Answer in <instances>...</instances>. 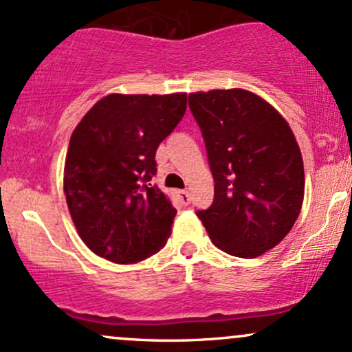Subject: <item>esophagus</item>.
<instances>
[{"label":"esophagus","mask_w":352,"mask_h":352,"mask_svg":"<svg viewBox=\"0 0 352 352\" xmlns=\"http://www.w3.org/2000/svg\"><path fill=\"white\" fill-rule=\"evenodd\" d=\"M179 199H180V201L184 205H188L190 204V193L187 192V190H179Z\"/></svg>","instance_id":"obj_1"}]
</instances>
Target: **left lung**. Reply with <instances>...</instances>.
Masks as SVG:
<instances>
[{
    "label": "left lung",
    "mask_w": 352,
    "mask_h": 352,
    "mask_svg": "<svg viewBox=\"0 0 352 352\" xmlns=\"http://www.w3.org/2000/svg\"><path fill=\"white\" fill-rule=\"evenodd\" d=\"M215 182L199 210L213 245L240 258L263 254L289 233L301 212L305 167L288 122L245 89L188 96Z\"/></svg>",
    "instance_id": "8db88e82"
}]
</instances>
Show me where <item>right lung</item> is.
Masks as SVG:
<instances>
[{"instance_id": "1", "label": "right lung", "mask_w": 352, "mask_h": 352, "mask_svg": "<svg viewBox=\"0 0 352 352\" xmlns=\"http://www.w3.org/2000/svg\"><path fill=\"white\" fill-rule=\"evenodd\" d=\"M187 94H109L72 132L64 193L89 248L114 263L145 260L164 248L177 210L159 187L155 152L180 122Z\"/></svg>"}]
</instances>
